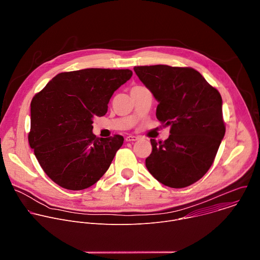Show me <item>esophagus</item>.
<instances>
[{
    "label": "esophagus",
    "mask_w": 260,
    "mask_h": 260,
    "mask_svg": "<svg viewBox=\"0 0 260 260\" xmlns=\"http://www.w3.org/2000/svg\"><path fill=\"white\" fill-rule=\"evenodd\" d=\"M138 140H139V138L136 137V136H127L125 138L126 142H135V141H138Z\"/></svg>",
    "instance_id": "1"
}]
</instances>
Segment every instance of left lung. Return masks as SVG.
Returning a JSON list of instances; mask_svg holds the SVG:
<instances>
[{
    "label": "left lung",
    "instance_id": "1",
    "mask_svg": "<svg viewBox=\"0 0 260 260\" xmlns=\"http://www.w3.org/2000/svg\"><path fill=\"white\" fill-rule=\"evenodd\" d=\"M134 70L158 102L157 119L171 126L166 141L150 140L146 168L166 186L187 187L209 171L224 137L221 95L192 68L155 64Z\"/></svg>",
    "mask_w": 260,
    "mask_h": 260
}]
</instances>
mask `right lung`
Segmentation results:
<instances>
[{
    "instance_id": "add662e5",
    "label": "right lung",
    "mask_w": 260,
    "mask_h": 260,
    "mask_svg": "<svg viewBox=\"0 0 260 260\" xmlns=\"http://www.w3.org/2000/svg\"><path fill=\"white\" fill-rule=\"evenodd\" d=\"M132 75L128 69L63 72L32 98L28 143L43 171L60 187L88 188L109 169L124 139L96 138L92 119L107 113L111 96Z\"/></svg>"
}]
</instances>
